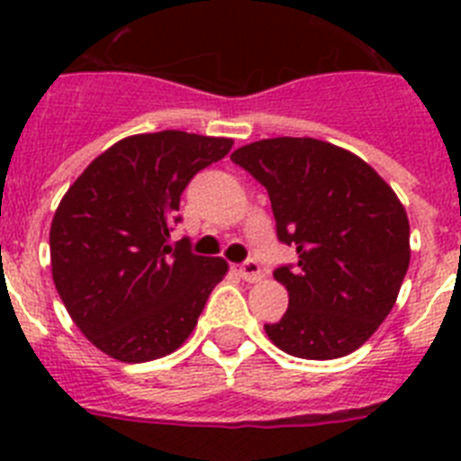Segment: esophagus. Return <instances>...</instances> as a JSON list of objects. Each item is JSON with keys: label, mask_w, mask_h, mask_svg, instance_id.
<instances>
[{"label": "esophagus", "mask_w": 461, "mask_h": 461, "mask_svg": "<svg viewBox=\"0 0 461 461\" xmlns=\"http://www.w3.org/2000/svg\"><path fill=\"white\" fill-rule=\"evenodd\" d=\"M238 275L242 276L244 281H260V276H263V267H260V263L256 258H247L242 263V266L238 267Z\"/></svg>", "instance_id": "34e87169"}]
</instances>
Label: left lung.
Listing matches in <instances>:
<instances>
[{"label":"left lung","instance_id":"left-lung-1","mask_svg":"<svg viewBox=\"0 0 461 461\" xmlns=\"http://www.w3.org/2000/svg\"><path fill=\"white\" fill-rule=\"evenodd\" d=\"M230 161L266 186L276 238L297 251L275 270L288 309L267 337L307 360L360 348L409 270V219L394 191L360 157L313 138L251 142Z\"/></svg>","mask_w":461,"mask_h":461}]
</instances>
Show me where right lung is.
<instances>
[{
  "instance_id": "right-lung-1",
  "label": "right lung",
  "mask_w": 461,
  "mask_h": 461,
  "mask_svg": "<svg viewBox=\"0 0 461 461\" xmlns=\"http://www.w3.org/2000/svg\"><path fill=\"white\" fill-rule=\"evenodd\" d=\"M230 148V138L140 133L105 149L68 186L50 226L52 279L73 323L110 357H164L198 323L226 260L168 238L182 221V191Z\"/></svg>"
}]
</instances>
